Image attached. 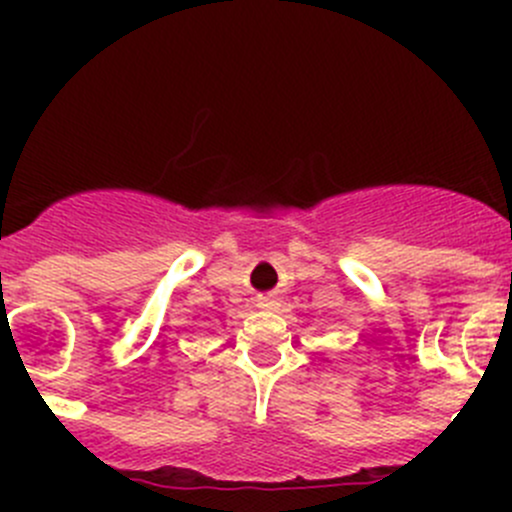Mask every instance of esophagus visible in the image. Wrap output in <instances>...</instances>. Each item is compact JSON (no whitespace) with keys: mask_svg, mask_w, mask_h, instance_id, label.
I'll return each instance as SVG.
<instances>
[{"mask_svg":"<svg viewBox=\"0 0 512 512\" xmlns=\"http://www.w3.org/2000/svg\"><path fill=\"white\" fill-rule=\"evenodd\" d=\"M257 307H260V309H275L277 302L272 297H260V299H257Z\"/></svg>","mask_w":512,"mask_h":512,"instance_id":"1","label":"esophagus"}]
</instances>
